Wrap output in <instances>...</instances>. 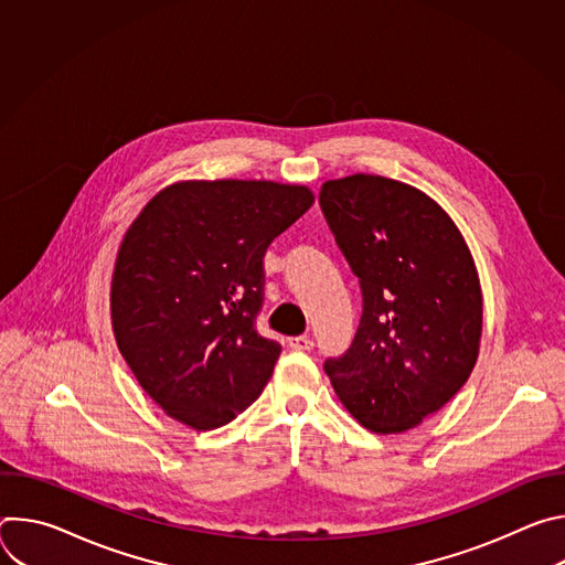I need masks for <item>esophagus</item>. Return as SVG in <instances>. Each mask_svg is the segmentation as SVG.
<instances>
[{"mask_svg": "<svg viewBox=\"0 0 565 565\" xmlns=\"http://www.w3.org/2000/svg\"><path fill=\"white\" fill-rule=\"evenodd\" d=\"M288 347L295 351H310L312 349V340L308 335H299V338H288Z\"/></svg>", "mask_w": 565, "mask_h": 565, "instance_id": "34e87169", "label": "esophagus"}]
</instances>
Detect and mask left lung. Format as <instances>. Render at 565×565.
I'll use <instances>...</instances> for the list:
<instances>
[{
    "label": "left lung",
    "instance_id": "8db88e82",
    "mask_svg": "<svg viewBox=\"0 0 565 565\" xmlns=\"http://www.w3.org/2000/svg\"><path fill=\"white\" fill-rule=\"evenodd\" d=\"M319 203L364 297L351 349L324 369L362 427L405 434L447 405L478 360L471 250L443 205L409 183L351 174L321 185Z\"/></svg>",
    "mask_w": 565,
    "mask_h": 565
}]
</instances>
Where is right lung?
Masks as SVG:
<instances>
[{
    "label": "right lung",
    "mask_w": 565,
    "mask_h": 565,
    "mask_svg": "<svg viewBox=\"0 0 565 565\" xmlns=\"http://www.w3.org/2000/svg\"><path fill=\"white\" fill-rule=\"evenodd\" d=\"M312 201L306 185L177 181L122 234L109 290L114 338L177 423L210 431L262 395L281 353L255 329L262 259Z\"/></svg>",
    "instance_id": "add662e5"
}]
</instances>
